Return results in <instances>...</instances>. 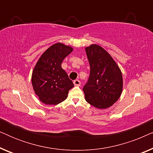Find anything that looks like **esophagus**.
Returning a JSON list of instances; mask_svg holds the SVG:
<instances>
[{"instance_id":"esophagus-1","label":"esophagus","mask_w":153,"mask_h":153,"mask_svg":"<svg viewBox=\"0 0 153 153\" xmlns=\"http://www.w3.org/2000/svg\"><path fill=\"white\" fill-rule=\"evenodd\" d=\"M74 85H76V86H80V85H81L80 81L78 80V79H76V80H74Z\"/></svg>"}]
</instances>
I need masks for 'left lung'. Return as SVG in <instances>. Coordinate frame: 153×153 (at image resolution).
Masks as SVG:
<instances>
[{
  "label": "left lung",
  "mask_w": 153,
  "mask_h": 153,
  "mask_svg": "<svg viewBox=\"0 0 153 153\" xmlns=\"http://www.w3.org/2000/svg\"><path fill=\"white\" fill-rule=\"evenodd\" d=\"M91 71L83 88L88 103L106 108L119 99L123 91V76L119 67L103 48L92 45L85 48Z\"/></svg>",
  "instance_id": "obj_1"
}]
</instances>
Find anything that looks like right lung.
<instances>
[{"label":"right lung","instance_id":"add662e5","mask_svg":"<svg viewBox=\"0 0 153 153\" xmlns=\"http://www.w3.org/2000/svg\"><path fill=\"white\" fill-rule=\"evenodd\" d=\"M73 49L62 43H56L47 49L37 61L32 74L35 93L42 102L56 105L63 102L68 92L74 87L61 63Z\"/></svg>","mask_w":153,"mask_h":153}]
</instances>
